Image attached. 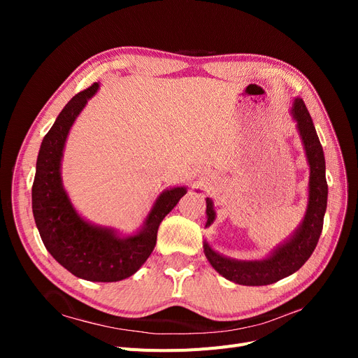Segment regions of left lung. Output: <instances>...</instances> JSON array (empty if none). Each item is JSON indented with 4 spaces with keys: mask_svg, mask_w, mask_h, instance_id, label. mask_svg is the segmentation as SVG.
Instances as JSON below:
<instances>
[{
    "mask_svg": "<svg viewBox=\"0 0 358 358\" xmlns=\"http://www.w3.org/2000/svg\"><path fill=\"white\" fill-rule=\"evenodd\" d=\"M299 131L306 149V157L310 167L309 178V204L300 229L291 239L263 262H236L229 259L204 243V254L208 257L212 267L231 282L239 285H268L278 282L279 279L287 278L305 264L315 249L322 231L324 213L327 209V180H326V159H324L322 146L313 127L312 117L306 109L303 100L297 99L292 106ZM206 212H208V222L210 225L215 220L212 200H206Z\"/></svg>",
    "mask_w": 358,
    "mask_h": 358,
    "instance_id": "left-lung-1",
    "label": "left lung"
}]
</instances>
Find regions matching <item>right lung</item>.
Returning a JSON list of instances; mask_svg holds the SVG:
<instances>
[{
    "mask_svg": "<svg viewBox=\"0 0 358 358\" xmlns=\"http://www.w3.org/2000/svg\"><path fill=\"white\" fill-rule=\"evenodd\" d=\"M96 90L99 83H92L76 94L43 138L32 183V213L43 243L61 266L92 282H116L134 275L152 254L161 221L187 189L162 192L145 229L128 239H119L113 231L94 227L76 213L62 189L61 157L70 127Z\"/></svg>",
    "mask_w": 358,
    "mask_h": 358,
    "instance_id": "1",
    "label": "right lung"
}]
</instances>
